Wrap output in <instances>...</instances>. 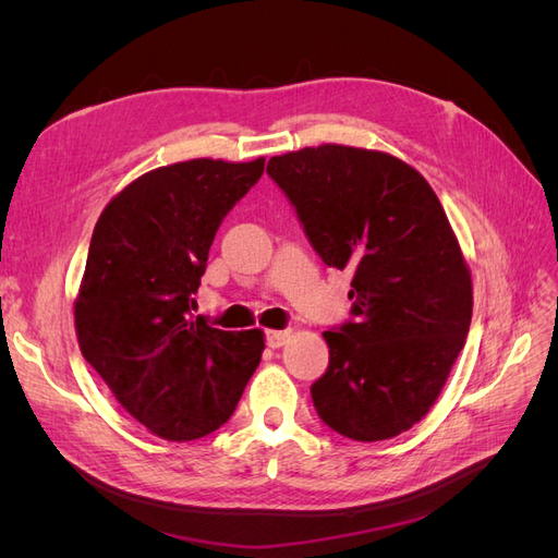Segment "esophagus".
<instances>
[{
    "mask_svg": "<svg viewBox=\"0 0 558 558\" xmlns=\"http://www.w3.org/2000/svg\"><path fill=\"white\" fill-rule=\"evenodd\" d=\"M289 337H291V330H267L265 342H267L269 349H279V347L289 342Z\"/></svg>",
    "mask_w": 558,
    "mask_h": 558,
    "instance_id": "34e87169",
    "label": "esophagus"
}]
</instances>
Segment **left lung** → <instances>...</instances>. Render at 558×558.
I'll return each instance as SVG.
<instances>
[{"mask_svg": "<svg viewBox=\"0 0 558 558\" xmlns=\"http://www.w3.org/2000/svg\"><path fill=\"white\" fill-rule=\"evenodd\" d=\"M314 251L351 269V320L326 330L314 408L335 433L377 442L410 430L440 396L465 344L472 281L428 181L381 150L340 144L275 156Z\"/></svg>", "mask_w": 558, "mask_h": 558, "instance_id": "left-lung-1", "label": "left lung"}]
</instances>
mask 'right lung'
<instances>
[{
    "mask_svg": "<svg viewBox=\"0 0 558 558\" xmlns=\"http://www.w3.org/2000/svg\"><path fill=\"white\" fill-rule=\"evenodd\" d=\"M263 170L265 158L158 167L95 226L74 302L78 347L123 410L162 440L221 428L260 363L263 330H218L191 310L218 226Z\"/></svg>",
    "mask_w": 558,
    "mask_h": 558,
    "instance_id": "right-lung-1",
    "label": "right lung"
}]
</instances>
